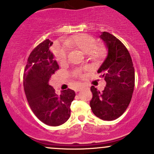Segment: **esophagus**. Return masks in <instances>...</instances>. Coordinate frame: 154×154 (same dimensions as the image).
<instances>
[{
  "label": "esophagus",
  "instance_id": "esophagus-1",
  "mask_svg": "<svg viewBox=\"0 0 154 154\" xmlns=\"http://www.w3.org/2000/svg\"><path fill=\"white\" fill-rule=\"evenodd\" d=\"M82 88H83V87H82V86L78 87V88H77V91H81Z\"/></svg>",
  "mask_w": 154,
  "mask_h": 154
}]
</instances>
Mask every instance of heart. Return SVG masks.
I'll list each match as a JSON object with an SVG mask.
<instances>
[{"instance_id":"obj_1","label":"heart","mask_w":154,"mask_h":154,"mask_svg":"<svg viewBox=\"0 0 154 154\" xmlns=\"http://www.w3.org/2000/svg\"><path fill=\"white\" fill-rule=\"evenodd\" d=\"M63 44L66 47L74 48L81 51L87 54L90 59L98 60L103 57L105 54V48L102 46H97L96 40L90 35L85 34H79L71 38L63 40ZM67 49L64 46H55L54 48V54L60 63L63 64L67 59Z\"/></svg>"}]
</instances>
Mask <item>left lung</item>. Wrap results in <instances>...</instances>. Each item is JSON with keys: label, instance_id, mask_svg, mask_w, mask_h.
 Wrapping results in <instances>:
<instances>
[{"label": "left lung", "instance_id": "1", "mask_svg": "<svg viewBox=\"0 0 154 154\" xmlns=\"http://www.w3.org/2000/svg\"><path fill=\"white\" fill-rule=\"evenodd\" d=\"M108 49L104 62L98 69L103 73L106 85L103 91L92 85L93 97L90 101L92 111L103 120L111 121L119 117L127 109L135 82V74L131 57L123 43L108 32L99 36Z\"/></svg>", "mask_w": 154, "mask_h": 154}]
</instances>
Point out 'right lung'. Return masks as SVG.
Listing matches in <instances>:
<instances>
[{"instance_id":"1","label":"right lung","mask_w":154,"mask_h":154,"mask_svg":"<svg viewBox=\"0 0 154 154\" xmlns=\"http://www.w3.org/2000/svg\"><path fill=\"white\" fill-rule=\"evenodd\" d=\"M53 42L48 39L31 52L23 75V87L31 109L43 123L58 126L70 117L71 104L75 92L70 89L57 94L49 85L50 77L59 69V65L49 50Z\"/></svg>"}]
</instances>
